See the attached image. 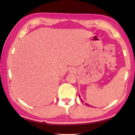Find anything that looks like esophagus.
Returning <instances> with one entry per match:
<instances>
[{"label":"esophagus","instance_id":"1","mask_svg":"<svg viewBox=\"0 0 135 135\" xmlns=\"http://www.w3.org/2000/svg\"><path fill=\"white\" fill-rule=\"evenodd\" d=\"M69 72L71 73H75V68H74V67H70V68H69Z\"/></svg>","mask_w":135,"mask_h":135}]
</instances>
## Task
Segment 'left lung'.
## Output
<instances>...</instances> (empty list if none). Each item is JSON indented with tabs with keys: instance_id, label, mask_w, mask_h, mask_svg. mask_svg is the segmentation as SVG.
<instances>
[{
	"instance_id": "8db88e82",
	"label": "left lung",
	"mask_w": 135,
	"mask_h": 135,
	"mask_svg": "<svg viewBox=\"0 0 135 135\" xmlns=\"http://www.w3.org/2000/svg\"><path fill=\"white\" fill-rule=\"evenodd\" d=\"M86 105H89H89H90L89 104H87V103H86Z\"/></svg>"
}]
</instances>
